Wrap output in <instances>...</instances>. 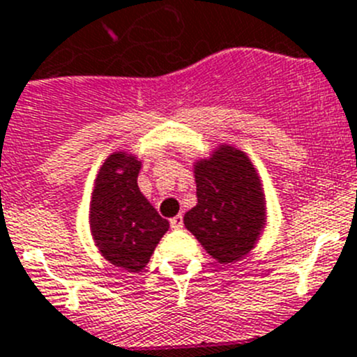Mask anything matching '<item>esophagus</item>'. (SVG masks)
<instances>
[{
  "mask_svg": "<svg viewBox=\"0 0 357 357\" xmlns=\"http://www.w3.org/2000/svg\"><path fill=\"white\" fill-rule=\"evenodd\" d=\"M171 227L172 229H181L183 227V216L176 215L174 218H171Z\"/></svg>",
  "mask_w": 357,
  "mask_h": 357,
  "instance_id": "34e87169",
  "label": "esophagus"
}]
</instances>
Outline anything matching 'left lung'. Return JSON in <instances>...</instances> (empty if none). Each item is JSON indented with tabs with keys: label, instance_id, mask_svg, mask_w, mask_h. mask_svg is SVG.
<instances>
[{
	"label": "left lung",
	"instance_id": "left-lung-1",
	"mask_svg": "<svg viewBox=\"0 0 357 357\" xmlns=\"http://www.w3.org/2000/svg\"><path fill=\"white\" fill-rule=\"evenodd\" d=\"M197 204L185 227L220 264L241 261L255 248L268 225V208L257 169L245 151L218 144L194 162Z\"/></svg>",
	"mask_w": 357,
	"mask_h": 357
}]
</instances>
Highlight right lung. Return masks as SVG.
Masks as SVG:
<instances>
[{"mask_svg": "<svg viewBox=\"0 0 357 357\" xmlns=\"http://www.w3.org/2000/svg\"><path fill=\"white\" fill-rule=\"evenodd\" d=\"M142 160L119 149L103 160L89 201V231L102 257L137 273L146 268L169 222L139 190Z\"/></svg>", "mask_w": 357, "mask_h": 357, "instance_id": "obj_1", "label": "right lung"}]
</instances>
